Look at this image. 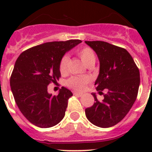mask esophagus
<instances>
[{"label": "esophagus", "instance_id": "obj_1", "mask_svg": "<svg viewBox=\"0 0 152 152\" xmlns=\"http://www.w3.org/2000/svg\"><path fill=\"white\" fill-rule=\"evenodd\" d=\"M74 95H75V96H81L83 94H81V93L75 92V93H74Z\"/></svg>", "mask_w": 152, "mask_h": 152}]
</instances>
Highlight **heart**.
Returning <instances> with one entry per match:
<instances>
[{"instance_id":"obj_1","label":"heart","mask_w":152,"mask_h":152,"mask_svg":"<svg viewBox=\"0 0 152 152\" xmlns=\"http://www.w3.org/2000/svg\"><path fill=\"white\" fill-rule=\"evenodd\" d=\"M77 53L83 62L88 65L91 62H95L96 57L94 52L89 47H83L81 49L77 51ZM68 63H69V58L68 56H64L61 58L59 63V70L61 74L66 73L68 72ZM90 79L88 77H72L67 81L68 87L77 90V91H82L85 87L86 84L89 82Z\"/></svg>"}]
</instances>
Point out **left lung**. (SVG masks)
Returning <instances> with one entry per match:
<instances>
[{"label":"left lung","mask_w":152,"mask_h":152,"mask_svg":"<svg viewBox=\"0 0 152 152\" xmlns=\"http://www.w3.org/2000/svg\"><path fill=\"white\" fill-rule=\"evenodd\" d=\"M94 49L100 61V72L95 81L96 91L108 90L99 101L85 110L86 116L92 124L108 128L121 121L136 100L140 74L131 55L123 48L103 41H85Z\"/></svg>","instance_id":"1"}]
</instances>
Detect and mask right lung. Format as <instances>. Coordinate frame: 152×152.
I'll use <instances>...</instances> for the list:
<instances>
[{"mask_svg": "<svg viewBox=\"0 0 152 152\" xmlns=\"http://www.w3.org/2000/svg\"><path fill=\"white\" fill-rule=\"evenodd\" d=\"M80 42H45L23 52L16 61L10 80L11 91L20 112L35 126L49 128L64 118L72 91L62 87L57 96H52L48 85L61 77V58Z\"/></svg>", "mask_w": 152, "mask_h": 152, "instance_id": "right-lung-1", "label": "right lung"}]
</instances>
